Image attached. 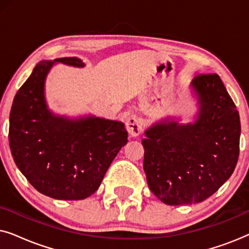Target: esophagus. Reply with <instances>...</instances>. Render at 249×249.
<instances>
[{
    "instance_id": "34e87169",
    "label": "esophagus",
    "mask_w": 249,
    "mask_h": 249,
    "mask_svg": "<svg viewBox=\"0 0 249 249\" xmlns=\"http://www.w3.org/2000/svg\"><path fill=\"white\" fill-rule=\"evenodd\" d=\"M125 127H127L128 134L130 137H136V136H138L142 131L141 121H139V119L136 117V115H130V117L127 119Z\"/></svg>"
}]
</instances>
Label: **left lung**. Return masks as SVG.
<instances>
[{
	"mask_svg": "<svg viewBox=\"0 0 249 249\" xmlns=\"http://www.w3.org/2000/svg\"><path fill=\"white\" fill-rule=\"evenodd\" d=\"M195 120L168 117L145 130L144 171L152 193L168 205L200 203L232 175L239 156L240 119L217 74L190 84Z\"/></svg>",
	"mask_w": 249,
	"mask_h": 249,
	"instance_id": "8db88e82",
	"label": "left lung"
}]
</instances>
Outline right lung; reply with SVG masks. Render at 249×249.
Here are the masks:
<instances>
[{
    "label": "right lung",
    "instance_id": "1",
    "mask_svg": "<svg viewBox=\"0 0 249 249\" xmlns=\"http://www.w3.org/2000/svg\"><path fill=\"white\" fill-rule=\"evenodd\" d=\"M55 63L84 68L78 57L43 60L20 87L10 112L9 144L34 188L54 199H85L96 192L128 132L120 121L69 118L47 107L45 80Z\"/></svg>",
    "mask_w": 249,
    "mask_h": 249
}]
</instances>
